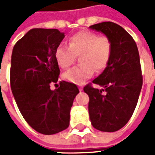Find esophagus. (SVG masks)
Masks as SVG:
<instances>
[{"mask_svg":"<svg viewBox=\"0 0 155 155\" xmlns=\"http://www.w3.org/2000/svg\"><path fill=\"white\" fill-rule=\"evenodd\" d=\"M82 90H83V88H82V87H79V91H82Z\"/></svg>","mask_w":155,"mask_h":155,"instance_id":"1","label":"esophagus"}]
</instances>
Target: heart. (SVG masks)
Returning a JSON list of instances; mask_svg holds the SVG:
<instances>
[{
  "instance_id": "1",
  "label": "heart",
  "mask_w": 155,
  "mask_h": 155,
  "mask_svg": "<svg viewBox=\"0 0 155 155\" xmlns=\"http://www.w3.org/2000/svg\"><path fill=\"white\" fill-rule=\"evenodd\" d=\"M113 51L112 41L106 35H98L94 32L81 31L71 36L69 46L59 45L55 50L58 64L67 69L79 58L80 65L64 72L65 81L81 84L95 72H101L107 67Z\"/></svg>"
}]
</instances>
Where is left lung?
I'll return each mask as SVG.
<instances>
[{"mask_svg": "<svg viewBox=\"0 0 155 155\" xmlns=\"http://www.w3.org/2000/svg\"><path fill=\"white\" fill-rule=\"evenodd\" d=\"M90 28L102 32L113 44L107 67L93 81L103 89H94L91 84L84 87L90 98V119L96 130L114 132L128 123L137 105L143 84L140 54L135 41L120 25L106 21Z\"/></svg>", "mask_w": 155, "mask_h": 155, "instance_id": "1", "label": "left lung"}]
</instances>
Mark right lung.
<instances>
[{
	"label": "right lung",
	"instance_id": "add662e5",
	"mask_svg": "<svg viewBox=\"0 0 155 155\" xmlns=\"http://www.w3.org/2000/svg\"><path fill=\"white\" fill-rule=\"evenodd\" d=\"M57 29L30 30L14 45L11 61V88L19 110L29 125L43 134L67 129L74 97L80 92L73 83H56L60 69L55 50L64 39Z\"/></svg>",
	"mask_w": 155,
	"mask_h": 155
}]
</instances>
